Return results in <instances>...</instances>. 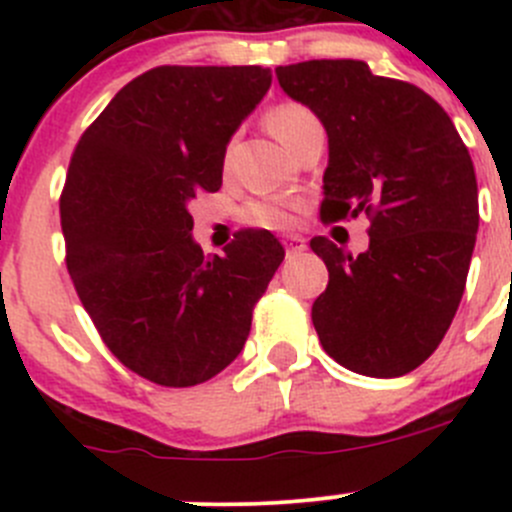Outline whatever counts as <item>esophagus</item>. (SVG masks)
<instances>
[{
    "label": "esophagus",
    "mask_w": 512,
    "mask_h": 512,
    "mask_svg": "<svg viewBox=\"0 0 512 512\" xmlns=\"http://www.w3.org/2000/svg\"><path fill=\"white\" fill-rule=\"evenodd\" d=\"M285 250H287V255H299V252L307 250V240H304L302 235H287Z\"/></svg>",
    "instance_id": "1"
}]
</instances>
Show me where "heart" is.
<instances>
[{
	"label": "heart",
	"mask_w": 512,
	"mask_h": 512,
	"mask_svg": "<svg viewBox=\"0 0 512 512\" xmlns=\"http://www.w3.org/2000/svg\"><path fill=\"white\" fill-rule=\"evenodd\" d=\"M267 126L270 131L280 138L282 143L294 151L297 143L304 136H309L312 131H319L322 123L319 118L309 111L302 103H280L277 108H272L270 116H267ZM294 205L287 200H265V203H255L247 208V220L260 227H285L292 223Z\"/></svg>",
	"instance_id": "1"
}]
</instances>
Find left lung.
Returning <instances> with one entry per match:
<instances>
[{
  "mask_svg": "<svg viewBox=\"0 0 512 512\" xmlns=\"http://www.w3.org/2000/svg\"><path fill=\"white\" fill-rule=\"evenodd\" d=\"M275 74L327 131L322 220H371L359 255L327 237L309 242L329 270L312 304L319 342L356 374H409L436 352L466 289L478 232L468 148L426 91L374 76L364 61H302Z\"/></svg>",
  "mask_w": 512,
  "mask_h": 512,
  "instance_id": "left-lung-1",
  "label": "left lung"
}]
</instances>
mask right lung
Listing matches in <instances>:
<instances>
[{
	"mask_svg": "<svg viewBox=\"0 0 512 512\" xmlns=\"http://www.w3.org/2000/svg\"><path fill=\"white\" fill-rule=\"evenodd\" d=\"M270 84L262 66H158L111 98L71 156L66 267L106 347L153 384H203L232 364L285 260L270 230L203 255L190 215L195 195L220 190L227 143Z\"/></svg>",
	"mask_w": 512,
	"mask_h": 512,
	"instance_id": "add662e5",
	"label": "right lung"
}]
</instances>
